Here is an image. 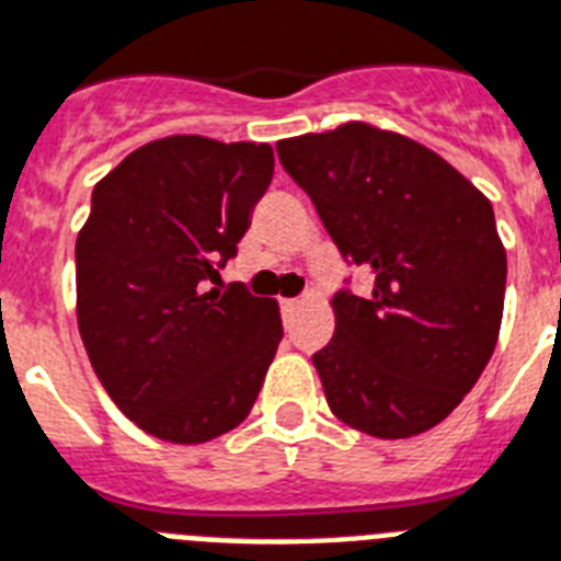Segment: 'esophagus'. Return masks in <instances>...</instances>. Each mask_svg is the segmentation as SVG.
I'll return each instance as SVG.
<instances>
[{
  "label": "esophagus",
  "mask_w": 561,
  "mask_h": 561,
  "mask_svg": "<svg viewBox=\"0 0 561 561\" xmlns=\"http://www.w3.org/2000/svg\"><path fill=\"white\" fill-rule=\"evenodd\" d=\"M279 310H282V319L288 322L290 317H294L296 310H299V299H282L279 302Z\"/></svg>",
  "instance_id": "34e87169"
}]
</instances>
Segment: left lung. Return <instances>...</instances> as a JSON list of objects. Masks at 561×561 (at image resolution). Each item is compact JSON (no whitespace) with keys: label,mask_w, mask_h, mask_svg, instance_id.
<instances>
[{"label":"left lung","mask_w":561,"mask_h":561,"mask_svg":"<svg viewBox=\"0 0 561 561\" xmlns=\"http://www.w3.org/2000/svg\"><path fill=\"white\" fill-rule=\"evenodd\" d=\"M339 253L374 290H339L313 368L333 416L376 439L431 431L491 362L507 256L488 196L439 153L347 122L276 142Z\"/></svg>","instance_id":"left-lung-1"}]
</instances>
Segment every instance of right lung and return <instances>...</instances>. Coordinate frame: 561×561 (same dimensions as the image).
<instances>
[{"label": "right lung", "instance_id": "right-lung-1", "mask_svg": "<svg viewBox=\"0 0 561 561\" xmlns=\"http://www.w3.org/2000/svg\"><path fill=\"white\" fill-rule=\"evenodd\" d=\"M271 176V145L164 136L93 187L77 237L79 333L107 397L157 439L233 431L265 382L279 305L208 282L237 256Z\"/></svg>", "mask_w": 561, "mask_h": 561}]
</instances>
